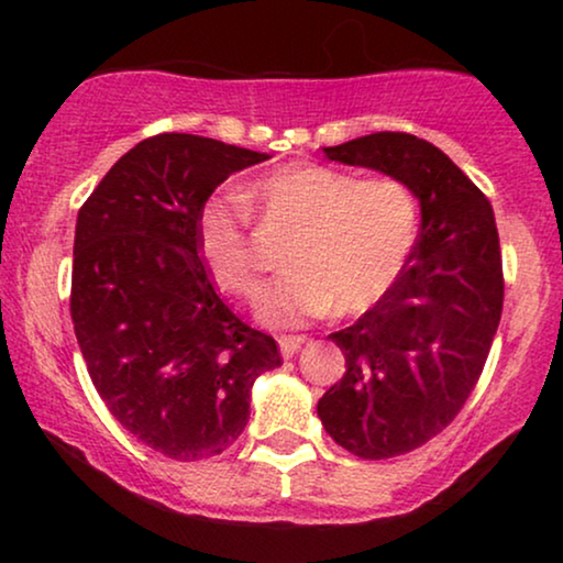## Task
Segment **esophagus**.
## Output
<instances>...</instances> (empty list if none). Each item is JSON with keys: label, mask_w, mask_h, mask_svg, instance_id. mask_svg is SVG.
Masks as SVG:
<instances>
[{"label": "esophagus", "mask_w": 563, "mask_h": 563, "mask_svg": "<svg viewBox=\"0 0 563 563\" xmlns=\"http://www.w3.org/2000/svg\"><path fill=\"white\" fill-rule=\"evenodd\" d=\"M305 341H307L305 335H282V338H279V351H282V356H284V358L295 356V353L305 345Z\"/></svg>", "instance_id": "1"}]
</instances>
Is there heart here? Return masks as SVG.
Listing matches in <instances>:
<instances>
[{"instance_id": "obj_1", "label": "heart", "mask_w": 563, "mask_h": 563, "mask_svg": "<svg viewBox=\"0 0 563 563\" xmlns=\"http://www.w3.org/2000/svg\"><path fill=\"white\" fill-rule=\"evenodd\" d=\"M241 197L264 225L295 230L287 245L291 272L258 307L272 325L368 310L395 287L418 241V195L399 176L361 179L341 168L295 164L245 184ZM247 208L233 197L207 199L197 214V243L222 289L256 299L264 266Z\"/></svg>"}]
</instances>
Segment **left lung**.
I'll use <instances>...</instances> for the list:
<instances>
[{
  "label": "left lung",
  "instance_id": "left-lung-1",
  "mask_svg": "<svg viewBox=\"0 0 563 563\" xmlns=\"http://www.w3.org/2000/svg\"><path fill=\"white\" fill-rule=\"evenodd\" d=\"M325 156L399 176L420 199L402 276L351 328L330 333L345 374L318 402L328 435L353 456H402L451 426L489 356L505 299L495 212L441 148L410 133H372Z\"/></svg>",
  "mask_w": 563,
  "mask_h": 563
}]
</instances>
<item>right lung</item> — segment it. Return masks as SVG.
<instances>
[{
  "label": "right lung",
  "instance_id": "obj_1",
  "mask_svg": "<svg viewBox=\"0 0 563 563\" xmlns=\"http://www.w3.org/2000/svg\"><path fill=\"white\" fill-rule=\"evenodd\" d=\"M266 153L161 133L130 148L76 218L71 320L89 376L128 433L176 461L218 456L243 433L251 387L282 366L272 335L218 297L197 214Z\"/></svg>",
  "mask_w": 563,
  "mask_h": 563
}]
</instances>
